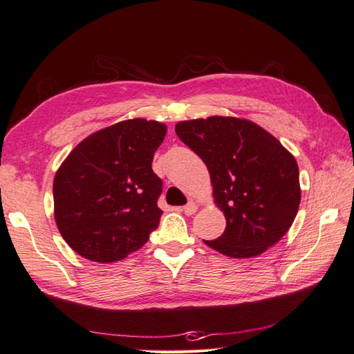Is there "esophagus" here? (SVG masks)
Masks as SVG:
<instances>
[{"label": "esophagus", "instance_id": "1", "mask_svg": "<svg viewBox=\"0 0 354 354\" xmlns=\"http://www.w3.org/2000/svg\"><path fill=\"white\" fill-rule=\"evenodd\" d=\"M196 211H198V205L194 201H189L187 205L183 207V212L186 214V216H192V214H195Z\"/></svg>", "mask_w": 354, "mask_h": 354}]
</instances>
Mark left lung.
<instances>
[{
	"instance_id": "obj_1",
	"label": "left lung",
	"mask_w": 354,
	"mask_h": 354,
	"mask_svg": "<svg viewBox=\"0 0 354 354\" xmlns=\"http://www.w3.org/2000/svg\"><path fill=\"white\" fill-rule=\"evenodd\" d=\"M176 133L205 162L226 217L221 236L203 242L232 259H251L279 242L301 201L297 160L281 142L233 116L181 121Z\"/></svg>"
}]
</instances>
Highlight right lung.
Wrapping results in <instances>:
<instances>
[{
    "label": "right lung",
    "instance_id": "1",
    "mask_svg": "<svg viewBox=\"0 0 354 354\" xmlns=\"http://www.w3.org/2000/svg\"><path fill=\"white\" fill-rule=\"evenodd\" d=\"M167 125L142 118L88 136L53 181L55 220L63 239L95 263L120 261L149 241L162 211V180L152 159Z\"/></svg>",
    "mask_w": 354,
    "mask_h": 354
}]
</instances>
